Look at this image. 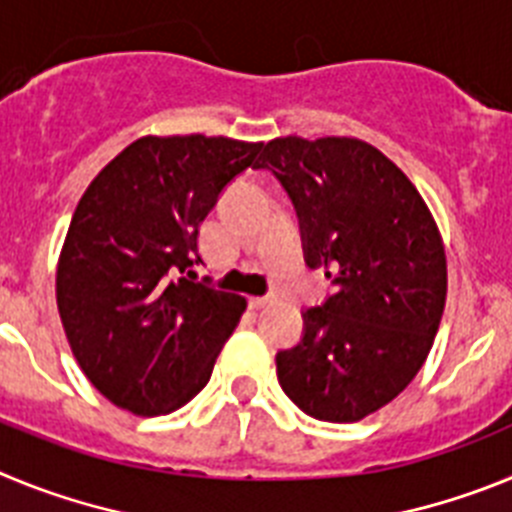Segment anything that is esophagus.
I'll use <instances>...</instances> for the list:
<instances>
[{
    "mask_svg": "<svg viewBox=\"0 0 512 512\" xmlns=\"http://www.w3.org/2000/svg\"><path fill=\"white\" fill-rule=\"evenodd\" d=\"M271 302H274V297H271V295H264V297H251V307H256V310H259V307L271 305Z\"/></svg>",
    "mask_w": 512,
    "mask_h": 512,
    "instance_id": "obj_1",
    "label": "esophagus"
}]
</instances>
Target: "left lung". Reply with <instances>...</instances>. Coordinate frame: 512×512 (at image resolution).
<instances>
[{
  "label": "left lung",
  "instance_id": "obj_1",
  "mask_svg": "<svg viewBox=\"0 0 512 512\" xmlns=\"http://www.w3.org/2000/svg\"><path fill=\"white\" fill-rule=\"evenodd\" d=\"M256 169L287 189L305 264L333 284L302 312V341L277 354L279 384L310 418L356 423L428 359L446 305L438 225L408 176L359 138H274Z\"/></svg>",
  "mask_w": 512,
  "mask_h": 512
}]
</instances>
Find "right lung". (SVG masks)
Masks as SVG:
<instances>
[{
  "mask_svg": "<svg viewBox=\"0 0 512 512\" xmlns=\"http://www.w3.org/2000/svg\"><path fill=\"white\" fill-rule=\"evenodd\" d=\"M264 143L146 135L81 194L56 271V302L81 372L112 405L166 415L210 382L246 297L194 282L197 235Z\"/></svg>",
  "mask_w": 512,
  "mask_h": 512,
  "instance_id": "1",
  "label": "right lung"
}]
</instances>
